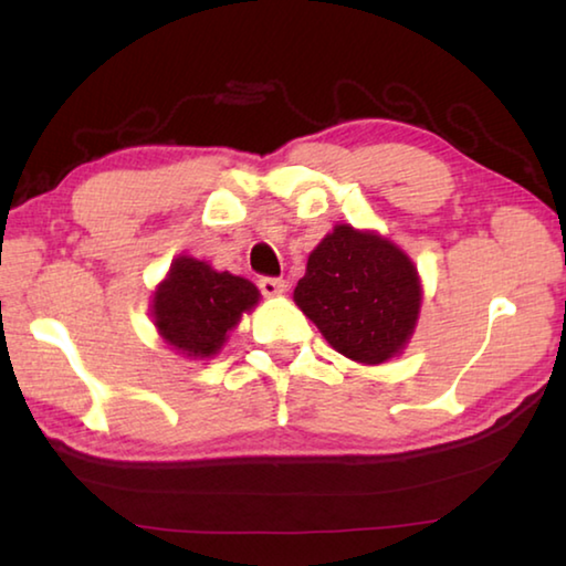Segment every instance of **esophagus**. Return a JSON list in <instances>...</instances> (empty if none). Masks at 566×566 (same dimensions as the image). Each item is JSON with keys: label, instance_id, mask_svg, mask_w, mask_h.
Wrapping results in <instances>:
<instances>
[{"label": "esophagus", "instance_id": "esophagus-1", "mask_svg": "<svg viewBox=\"0 0 566 566\" xmlns=\"http://www.w3.org/2000/svg\"><path fill=\"white\" fill-rule=\"evenodd\" d=\"M260 290L264 296H282L286 292V282L274 280V276H264V280H260Z\"/></svg>", "mask_w": 566, "mask_h": 566}]
</instances>
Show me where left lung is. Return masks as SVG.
<instances>
[{"mask_svg":"<svg viewBox=\"0 0 566 566\" xmlns=\"http://www.w3.org/2000/svg\"><path fill=\"white\" fill-rule=\"evenodd\" d=\"M294 302L332 349L375 367L407 349L419 322L421 280L391 239L337 224L310 252Z\"/></svg>","mask_w":566,"mask_h":566,"instance_id":"left-lung-1","label":"left lung"}]
</instances>
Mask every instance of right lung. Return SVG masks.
Wrapping results in <instances>:
<instances>
[{
  "mask_svg": "<svg viewBox=\"0 0 566 566\" xmlns=\"http://www.w3.org/2000/svg\"><path fill=\"white\" fill-rule=\"evenodd\" d=\"M260 290L244 276L181 254L151 292V322L159 337L187 359H212L229 334L260 304Z\"/></svg>",
  "mask_w": 566,
  "mask_h": 566,
  "instance_id": "obj_1",
  "label": "right lung"
}]
</instances>
